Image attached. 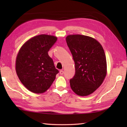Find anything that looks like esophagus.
Segmentation results:
<instances>
[{"label":"esophagus","mask_w":127,"mask_h":127,"mask_svg":"<svg viewBox=\"0 0 127 127\" xmlns=\"http://www.w3.org/2000/svg\"><path fill=\"white\" fill-rule=\"evenodd\" d=\"M59 73H60V74H61V75H63L64 74V71H63V70H60Z\"/></svg>","instance_id":"1"}]
</instances>
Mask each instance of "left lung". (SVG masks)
Listing matches in <instances>:
<instances>
[{"mask_svg": "<svg viewBox=\"0 0 127 127\" xmlns=\"http://www.w3.org/2000/svg\"><path fill=\"white\" fill-rule=\"evenodd\" d=\"M66 41L75 63L76 73L70 80L72 90L77 95L86 96L99 87L107 74L104 49L95 38L82 35H69Z\"/></svg>", "mask_w": 127, "mask_h": 127, "instance_id": "1", "label": "left lung"}]
</instances>
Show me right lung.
Returning a JSON list of instances; mask_svg holds the SVG:
<instances>
[{
	"label": "right lung",
	"instance_id": "right-lung-1",
	"mask_svg": "<svg viewBox=\"0 0 127 127\" xmlns=\"http://www.w3.org/2000/svg\"><path fill=\"white\" fill-rule=\"evenodd\" d=\"M57 40L49 35L35 36L21 46L16 60V71L21 83L30 91L42 94L54 81L58 70L48 51Z\"/></svg>",
	"mask_w": 127,
	"mask_h": 127
}]
</instances>
